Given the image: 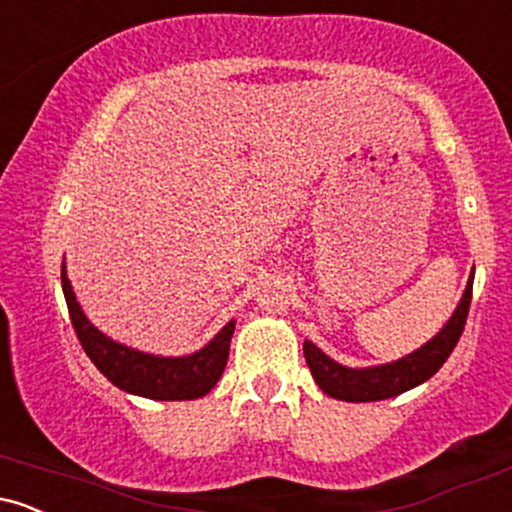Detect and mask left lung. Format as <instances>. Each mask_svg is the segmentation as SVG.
<instances>
[{
	"label": "left lung",
	"mask_w": 512,
	"mask_h": 512,
	"mask_svg": "<svg viewBox=\"0 0 512 512\" xmlns=\"http://www.w3.org/2000/svg\"><path fill=\"white\" fill-rule=\"evenodd\" d=\"M469 303H472V279L467 281L462 301L450 320L445 322L443 330L431 342L416 349L414 354L399 358V361L370 368H346L342 363L332 361L327 354H322L313 342L305 339V363L310 366V373H313L320 390L334 399H342V402H378V399L397 397L411 390V387L426 383L448 361L452 349H455L462 337Z\"/></svg>",
	"instance_id": "obj_1"
}]
</instances>
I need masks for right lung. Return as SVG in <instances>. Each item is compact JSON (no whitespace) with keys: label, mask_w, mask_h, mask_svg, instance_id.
<instances>
[{"label":"right lung","mask_w":512,"mask_h":512,"mask_svg":"<svg viewBox=\"0 0 512 512\" xmlns=\"http://www.w3.org/2000/svg\"><path fill=\"white\" fill-rule=\"evenodd\" d=\"M62 291L67 298L69 317L76 337L84 346L86 356L91 358L110 383L132 395L163 399V402H178V399H197L219 383L223 368L228 361L231 337L236 330V322H228L204 349L190 356H154L144 351L129 349L125 344H117L105 337L101 330L86 320L84 310L76 303V296L69 284L67 272L62 262Z\"/></svg>","instance_id":"obj_1"}]
</instances>
